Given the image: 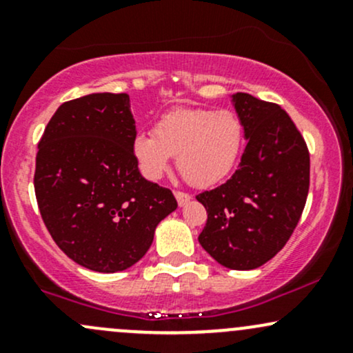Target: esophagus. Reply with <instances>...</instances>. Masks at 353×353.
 Masks as SVG:
<instances>
[{"instance_id":"1","label":"esophagus","mask_w":353,"mask_h":353,"mask_svg":"<svg viewBox=\"0 0 353 353\" xmlns=\"http://www.w3.org/2000/svg\"><path fill=\"white\" fill-rule=\"evenodd\" d=\"M174 196H176V199H177V204L181 205H185L188 204V202L190 201V196L188 192H181V190H176V192H174Z\"/></svg>"}]
</instances>
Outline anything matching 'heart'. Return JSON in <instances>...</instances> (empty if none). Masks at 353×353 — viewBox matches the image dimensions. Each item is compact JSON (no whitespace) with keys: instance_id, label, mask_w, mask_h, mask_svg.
<instances>
[{"instance_id":"obj_1","label":"heart","mask_w":353,"mask_h":353,"mask_svg":"<svg viewBox=\"0 0 353 353\" xmlns=\"http://www.w3.org/2000/svg\"><path fill=\"white\" fill-rule=\"evenodd\" d=\"M242 145L244 124L234 111L181 108L161 117L154 132L136 134L132 152L149 181H159L177 156V169L190 185L210 188L234 171Z\"/></svg>"}]
</instances>
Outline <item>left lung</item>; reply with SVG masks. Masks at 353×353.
Returning <instances> with one entry per match:
<instances>
[{
    "mask_svg": "<svg viewBox=\"0 0 353 353\" xmlns=\"http://www.w3.org/2000/svg\"><path fill=\"white\" fill-rule=\"evenodd\" d=\"M247 139L237 171L196 199L208 210L199 242L234 270L257 269L292 236L305 208L310 156L294 121L275 103L232 96Z\"/></svg>",
    "mask_w": 353,
    "mask_h": 353,
    "instance_id": "left-lung-1",
    "label": "left lung"
}]
</instances>
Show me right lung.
<instances>
[{
    "instance_id": "1",
    "label": "right lung",
    "mask_w": 353,
    "mask_h": 353,
    "mask_svg": "<svg viewBox=\"0 0 353 353\" xmlns=\"http://www.w3.org/2000/svg\"><path fill=\"white\" fill-rule=\"evenodd\" d=\"M129 108L124 92L63 103L36 154V201L52 241L76 264L103 274L143 259L157 224L177 208L171 190L137 169Z\"/></svg>"
}]
</instances>
